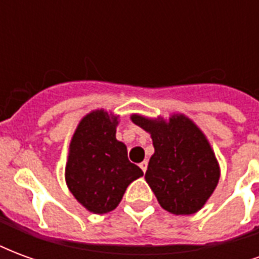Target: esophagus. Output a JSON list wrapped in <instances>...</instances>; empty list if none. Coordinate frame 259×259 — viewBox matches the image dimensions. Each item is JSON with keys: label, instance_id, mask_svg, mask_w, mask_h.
Instances as JSON below:
<instances>
[{"label": "esophagus", "instance_id": "esophagus-1", "mask_svg": "<svg viewBox=\"0 0 259 259\" xmlns=\"http://www.w3.org/2000/svg\"><path fill=\"white\" fill-rule=\"evenodd\" d=\"M147 165H148V162H147V159H146V161H143V162L140 163V168H141V170L144 172V174H146V170H147Z\"/></svg>", "mask_w": 259, "mask_h": 259}]
</instances>
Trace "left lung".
<instances>
[{"label":"left lung","mask_w":259,"mask_h":259,"mask_svg":"<svg viewBox=\"0 0 259 259\" xmlns=\"http://www.w3.org/2000/svg\"><path fill=\"white\" fill-rule=\"evenodd\" d=\"M133 123L151 135L154 155L146 180L159 205L175 215L200 211L221 176L217 157L197 124L185 115L169 120L132 115Z\"/></svg>","instance_id":"left-lung-1"}]
</instances>
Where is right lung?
<instances>
[{
  "instance_id": "right-lung-1",
  "label": "right lung",
  "mask_w": 259,
  "mask_h": 259,
  "mask_svg": "<svg viewBox=\"0 0 259 259\" xmlns=\"http://www.w3.org/2000/svg\"><path fill=\"white\" fill-rule=\"evenodd\" d=\"M118 116L97 109L87 113L69 146L65 179L74 198L93 213H107L119 205L127 186L143 176L116 140Z\"/></svg>"
}]
</instances>
